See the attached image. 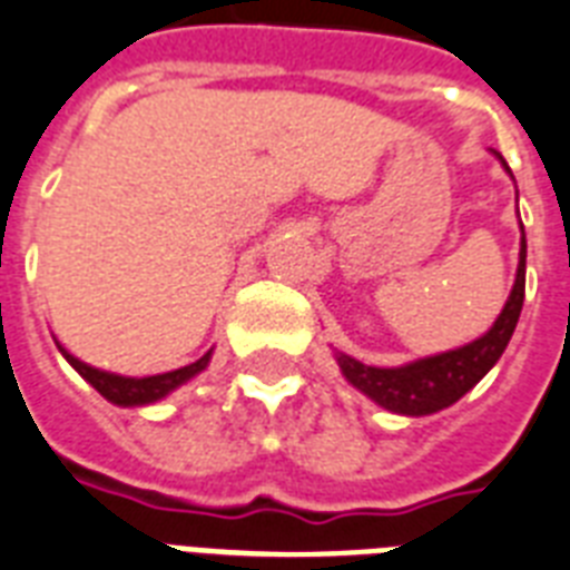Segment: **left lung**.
<instances>
[{"label": "left lung", "mask_w": 570, "mask_h": 570, "mask_svg": "<svg viewBox=\"0 0 570 570\" xmlns=\"http://www.w3.org/2000/svg\"><path fill=\"white\" fill-rule=\"evenodd\" d=\"M497 158L502 160L499 151ZM523 293H527V236L520 242V263H517L511 295H508L502 314L497 316V323L488 334H481L478 341L466 343L460 350L419 358V362L403 364V367H371V364L355 362L343 353H337V364L355 389L364 391L371 401H376L385 410L401 412V415L440 412L451 403H458L499 362V355L505 353L508 341L517 328V320H520V311H523Z\"/></svg>", "instance_id": "1"}]
</instances>
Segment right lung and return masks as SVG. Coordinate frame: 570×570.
<instances>
[{
    "mask_svg": "<svg viewBox=\"0 0 570 570\" xmlns=\"http://www.w3.org/2000/svg\"><path fill=\"white\" fill-rule=\"evenodd\" d=\"M62 350V346H59ZM62 355L68 358L73 371L80 373L82 380L89 382L98 394H104L107 401L116 403V406H146V403H155L160 397H167L169 391H176L179 385H185L188 380H194L199 371H206L208 358L212 353H206L203 358H197L194 364H185L179 371H169V373H158V376H119V373H107V371H98V367H89L86 362L80 358H73L71 353Z\"/></svg>",
    "mask_w": 570,
    "mask_h": 570,
    "instance_id": "add662e5",
    "label": "right lung"
}]
</instances>
